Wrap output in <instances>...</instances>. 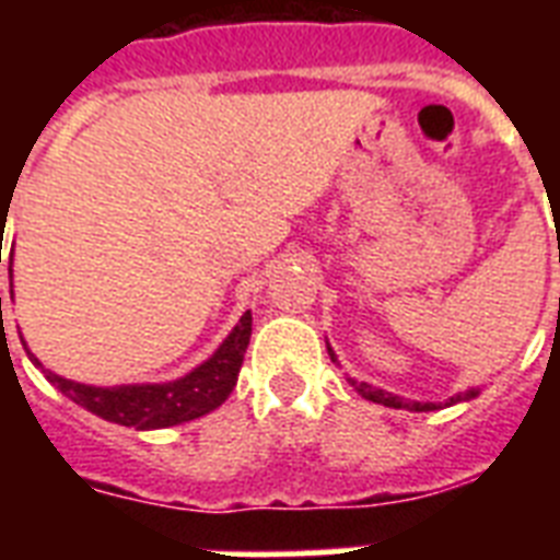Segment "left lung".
I'll list each match as a JSON object with an SVG mask.
<instances>
[{
    "label": "left lung",
    "instance_id": "8db88e82",
    "mask_svg": "<svg viewBox=\"0 0 560 560\" xmlns=\"http://www.w3.org/2000/svg\"><path fill=\"white\" fill-rule=\"evenodd\" d=\"M331 351V349H328ZM331 360H334V351H331ZM358 386V392L363 395V398L374 400V404H383V407H392V409H412V412H430V409H435V404H421V400H404L398 398V395H392V392H383V389H374V386H369V383H354ZM477 392H465V395H453L451 400H447V407L451 404H456V400H465V398H474Z\"/></svg>",
    "mask_w": 560,
    "mask_h": 560
}]
</instances>
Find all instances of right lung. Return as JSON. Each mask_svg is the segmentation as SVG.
<instances>
[{"label": "right lung", "instance_id": "1", "mask_svg": "<svg viewBox=\"0 0 560 560\" xmlns=\"http://www.w3.org/2000/svg\"><path fill=\"white\" fill-rule=\"evenodd\" d=\"M249 334H253V314L246 311L241 316V323L235 325V331L226 337V342L202 366H197L191 374L174 383H144V386H113V389H104V386H86V383L66 381V377H57L51 372H46V377L63 395H69L74 404H81L83 409H90V412L101 416L104 421L136 427V430L174 427L183 424V421H191V418L206 416V412L218 409L229 398V392L235 389L241 363H244Z\"/></svg>", "mask_w": 560, "mask_h": 560}]
</instances>
